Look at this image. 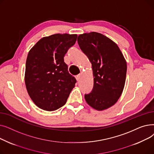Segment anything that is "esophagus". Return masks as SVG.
<instances>
[{"label": "esophagus", "instance_id": "1", "mask_svg": "<svg viewBox=\"0 0 154 154\" xmlns=\"http://www.w3.org/2000/svg\"><path fill=\"white\" fill-rule=\"evenodd\" d=\"M81 75H82L80 74H79L78 75H77V76H76V77H75V78H76V79H77V81H79V80H80V79H81Z\"/></svg>", "mask_w": 154, "mask_h": 154}]
</instances>
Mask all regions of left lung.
I'll return each instance as SVG.
<instances>
[{
    "label": "left lung",
    "mask_w": 154,
    "mask_h": 154,
    "mask_svg": "<svg viewBox=\"0 0 154 154\" xmlns=\"http://www.w3.org/2000/svg\"><path fill=\"white\" fill-rule=\"evenodd\" d=\"M80 49L92 64L94 87L85 94V99L97 110H103L117 102L123 92L127 73V62L118 45L98 32L78 36Z\"/></svg>",
    "instance_id": "8db88e82"
}]
</instances>
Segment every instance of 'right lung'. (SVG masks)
Wrapping results in <instances>:
<instances>
[{
	"label": "right lung",
	"instance_id": "obj_1",
	"mask_svg": "<svg viewBox=\"0 0 154 154\" xmlns=\"http://www.w3.org/2000/svg\"><path fill=\"white\" fill-rule=\"evenodd\" d=\"M77 34H56L40 38L29 51L25 83L30 97L40 109L53 111L66 103L76 79L68 71L64 56Z\"/></svg>",
	"mask_w": 154,
	"mask_h": 154
}]
</instances>
